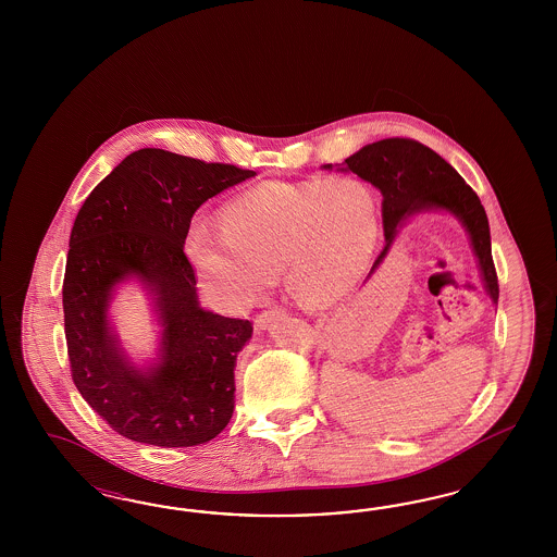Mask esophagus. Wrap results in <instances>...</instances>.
Returning a JSON list of instances; mask_svg holds the SVG:
<instances>
[{
    "instance_id": "34e87169",
    "label": "esophagus",
    "mask_w": 557,
    "mask_h": 557,
    "mask_svg": "<svg viewBox=\"0 0 557 557\" xmlns=\"http://www.w3.org/2000/svg\"><path fill=\"white\" fill-rule=\"evenodd\" d=\"M280 317H284V308L273 306V308H268V310H263V312H259V314L255 317V326H257V329H268L270 322L280 319Z\"/></svg>"
}]
</instances>
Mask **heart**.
Returning <instances> with one entry per match:
<instances>
[{"label": "heart", "instance_id": "b5f03b06", "mask_svg": "<svg viewBox=\"0 0 557 557\" xmlns=\"http://www.w3.org/2000/svg\"><path fill=\"white\" fill-rule=\"evenodd\" d=\"M380 235L371 187L351 177L268 182L236 196L220 222L194 220L186 255L203 289L228 308H247L284 270L306 306L345 298L368 271Z\"/></svg>", "mask_w": 557, "mask_h": 557}]
</instances>
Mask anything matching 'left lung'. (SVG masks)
<instances>
[{"mask_svg":"<svg viewBox=\"0 0 557 557\" xmlns=\"http://www.w3.org/2000/svg\"><path fill=\"white\" fill-rule=\"evenodd\" d=\"M331 168V165H326ZM345 169L377 187L384 196L382 219L386 247L375 259L382 263L396 235V226L421 210H447L461 220L470 233L473 253L478 257L486 292L498 302V275L492 261L486 210L478 194L443 157L412 138H384L371 143L345 159Z\"/></svg>","mask_w":557,"mask_h":557,"instance_id":"left-lung-1","label":"left lung"}]
</instances>
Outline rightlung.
<instances>
[{
  "label": "right lung",
  "instance_id": "1",
  "mask_svg": "<svg viewBox=\"0 0 557 557\" xmlns=\"http://www.w3.org/2000/svg\"><path fill=\"white\" fill-rule=\"evenodd\" d=\"M255 171L163 149L131 152L87 196L69 238L63 312L71 377L119 435L157 447L208 443L235 410L236 354L253 322L200 308L187 259L191 216ZM128 274L156 294L162 361L133 369L109 333L111 287Z\"/></svg>",
  "mask_w": 557,
  "mask_h": 557
}]
</instances>
